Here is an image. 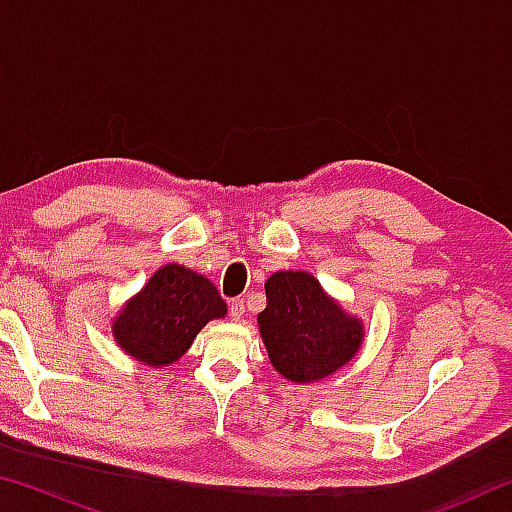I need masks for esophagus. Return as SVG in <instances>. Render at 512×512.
<instances>
[{
	"instance_id": "1",
	"label": "esophagus",
	"mask_w": 512,
	"mask_h": 512,
	"mask_svg": "<svg viewBox=\"0 0 512 512\" xmlns=\"http://www.w3.org/2000/svg\"><path fill=\"white\" fill-rule=\"evenodd\" d=\"M244 314H246V302H244V298L232 300V302H230V316H232V320H241V318H244Z\"/></svg>"
}]
</instances>
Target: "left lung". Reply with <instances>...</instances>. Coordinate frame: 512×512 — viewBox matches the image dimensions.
Wrapping results in <instances>:
<instances>
[{
	"mask_svg": "<svg viewBox=\"0 0 512 512\" xmlns=\"http://www.w3.org/2000/svg\"><path fill=\"white\" fill-rule=\"evenodd\" d=\"M266 309L257 316L268 359L296 384L325 379L357 357L363 325L329 298L305 271H277L268 277Z\"/></svg>",
	"mask_w": 512,
	"mask_h": 512,
	"instance_id": "8db88e82",
	"label": "left lung"
}]
</instances>
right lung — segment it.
<instances>
[{
    "mask_svg": "<svg viewBox=\"0 0 512 512\" xmlns=\"http://www.w3.org/2000/svg\"><path fill=\"white\" fill-rule=\"evenodd\" d=\"M225 314L228 307L205 275L167 264L119 311L112 336L133 359L160 368L183 357L196 334Z\"/></svg>",
    "mask_w": 512,
    "mask_h": 512,
    "instance_id": "obj_1",
    "label": "right lung"
}]
</instances>
